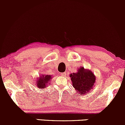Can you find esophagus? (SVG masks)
I'll return each instance as SVG.
<instances>
[{
    "instance_id": "1",
    "label": "esophagus",
    "mask_w": 125,
    "mask_h": 125,
    "mask_svg": "<svg viewBox=\"0 0 125 125\" xmlns=\"http://www.w3.org/2000/svg\"><path fill=\"white\" fill-rule=\"evenodd\" d=\"M61 76H66V73L65 72L61 73Z\"/></svg>"
}]
</instances>
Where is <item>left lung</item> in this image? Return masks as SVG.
<instances>
[{"instance_id": "1", "label": "left lung", "mask_w": 125, "mask_h": 125, "mask_svg": "<svg viewBox=\"0 0 125 125\" xmlns=\"http://www.w3.org/2000/svg\"><path fill=\"white\" fill-rule=\"evenodd\" d=\"M70 77L72 82V85L79 95L87 94L94 86L96 81L94 74L90 70L84 69L82 67L77 73L71 74Z\"/></svg>"}]
</instances>
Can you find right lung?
Instances as JSON below:
<instances>
[{
	"label": "right lung",
	"instance_id": "add662e5",
	"mask_svg": "<svg viewBox=\"0 0 125 125\" xmlns=\"http://www.w3.org/2000/svg\"><path fill=\"white\" fill-rule=\"evenodd\" d=\"M51 79V75H43L40 76L36 81V86L38 88L44 89L47 87L49 81Z\"/></svg>",
	"mask_w": 125,
	"mask_h": 125
}]
</instances>
